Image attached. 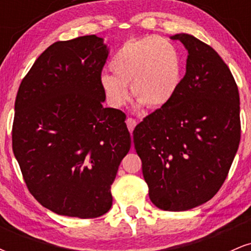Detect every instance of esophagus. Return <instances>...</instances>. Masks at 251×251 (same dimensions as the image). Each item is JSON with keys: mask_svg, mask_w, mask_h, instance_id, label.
Listing matches in <instances>:
<instances>
[{"mask_svg": "<svg viewBox=\"0 0 251 251\" xmlns=\"http://www.w3.org/2000/svg\"><path fill=\"white\" fill-rule=\"evenodd\" d=\"M126 125H127L128 131L132 133L135 127V125H137V120L133 119V118H127V120H126Z\"/></svg>", "mask_w": 251, "mask_h": 251, "instance_id": "esophagus-1", "label": "esophagus"}]
</instances>
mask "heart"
I'll return each mask as SVG.
<instances>
[{
	"mask_svg": "<svg viewBox=\"0 0 251 251\" xmlns=\"http://www.w3.org/2000/svg\"><path fill=\"white\" fill-rule=\"evenodd\" d=\"M109 67L114 75L102 74L100 86L114 108L128 101V85L139 107H163L174 99L183 79V59L178 48L155 35L126 41L112 57Z\"/></svg>",
	"mask_w": 251,
	"mask_h": 251,
	"instance_id": "1",
	"label": "heart"
}]
</instances>
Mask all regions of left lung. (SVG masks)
<instances>
[{"instance_id":"obj_1","label":"left lung","mask_w":251,"mask_h":251,"mask_svg":"<svg viewBox=\"0 0 251 251\" xmlns=\"http://www.w3.org/2000/svg\"><path fill=\"white\" fill-rule=\"evenodd\" d=\"M188 50L186 73L174 99L135 126L150 200L165 211H185L223 185L241 140L240 94L214 48L176 34Z\"/></svg>"}]
</instances>
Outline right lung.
<instances>
[{
    "label": "right lung",
    "instance_id": "1",
    "mask_svg": "<svg viewBox=\"0 0 251 251\" xmlns=\"http://www.w3.org/2000/svg\"><path fill=\"white\" fill-rule=\"evenodd\" d=\"M103 39L50 45L15 100L13 151L28 190L57 215L96 218L112 206L111 185L131 137L120 109L103 107Z\"/></svg>",
    "mask_w": 251,
    "mask_h": 251
}]
</instances>
